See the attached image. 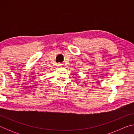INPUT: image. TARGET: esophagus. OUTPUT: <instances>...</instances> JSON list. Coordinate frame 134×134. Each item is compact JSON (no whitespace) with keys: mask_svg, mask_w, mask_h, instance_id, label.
Returning a JSON list of instances; mask_svg holds the SVG:
<instances>
[{"mask_svg":"<svg viewBox=\"0 0 134 134\" xmlns=\"http://www.w3.org/2000/svg\"><path fill=\"white\" fill-rule=\"evenodd\" d=\"M57 65L58 67H62V66H63V64H62V63H58V64H57Z\"/></svg>","mask_w":134,"mask_h":134,"instance_id":"34e87169","label":"esophagus"}]
</instances>
